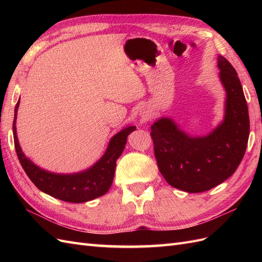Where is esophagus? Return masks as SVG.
<instances>
[{"mask_svg": "<svg viewBox=\"0 0 262 262\" xmlns=\"http://www.w3.org/2000/svg\"><path fill=\"white\" fill-rule=\"evenodd\" d=\"M141 118H142V120L146 121L149 118V113L146 112V110H141Z\"/></svg>", "mask_w": 262, "mask_h": 262, "instance_id": "obj_1", "label": "esophagus"}]
</instances>
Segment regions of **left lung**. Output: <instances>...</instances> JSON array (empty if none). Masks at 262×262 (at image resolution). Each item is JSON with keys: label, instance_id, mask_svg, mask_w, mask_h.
<instances>
[{"label": "left lung", "instance_id": "obj_1", "mask_svg": "<svg viewBox=\"0 0 262 262\" xmlns=\"http://www.w3.org/2000/svg\"><path fill=\"white\" fill-rule=\"evenodd\" d=\"M220 80L226 92L224 120L208 136L190 137L170 118L150 126L158 169L173 188L196 193L231 177L238 167L249 138V115L236 70L219 55Z\"/></svg>", "mask_w": 262, "mask_h": 262}]
</instances>
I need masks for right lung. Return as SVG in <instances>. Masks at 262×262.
<instances>
[{
	"instance_id": "1",
	"label": "right lung",
	"mask_w": 262,
	"mask_h": 262,
	"mask_svg": "<svg viewBox=\"0 0 262 262\" xmlns=\"http://www.w3.org/2000/svg\"><path fill=\"white\" fill-rule=\"evenodd\" d=\"M18 106L19 100L15 106L13 122L15 149L21 167L39 190L59 200L72 203L91 201L108 191L114 180L116 162L123 152L126 138L137 129L136 126H126L114 136L109 142L105 154L91 168L76 173H54L38 167L23 153L15 125Z\"/></svg>"
}]
</instances>
